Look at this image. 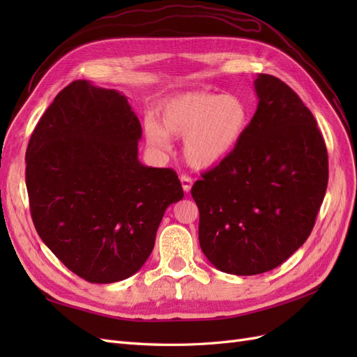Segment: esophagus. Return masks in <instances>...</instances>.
<instances>
[{"instance_id": "obj_1", "label": "esophagus", "mask_w": 357, "mask_h": 357, "mask_svg": "<svg viewBox=\"0 0 357 357\" xmlns=\"http://www.w3.org/2000/svg\"><path fill=\"white\" fill-rule=\"evenodd\" d=\"M180 181H181L183 190H185L186 193H188V192H190L192 185H193V180H192V177H189V176H186V174H181V176H180Z\"/></svg>"}]
</instances>
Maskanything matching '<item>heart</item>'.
Listing matches in <instances>:
<instances>
[{"label": "heart", "mask_w": 357, "mask_h": 357, "mask_svg": "<svg viewBox=\"0 0 357 357\" xmlns=\"http://www.w3.org/2000/svg\"><path fill=\"white\" fill-rule=\"evenodd\" d=\"M160 123L149 117L144 135L159 152L171 149V137H186L190 165L207 168L228 158L240 144L248 125V107L236 95L188 92L171 96L159 109Z\"/></svg>", "instance_id": "heart-1"}]
</instances>
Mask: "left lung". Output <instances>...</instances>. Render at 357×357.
I'll return each instance as SVG.
<instances>
[{
    "mask_svg": "<svg viewBox=\"0 0 357 357\" xmlns=\"http://www.w3.org/2000/svg\"><path fill=\"white\" fill-rule=\"evenodd\" d=\"M257 109L240 144L192 186L199 245L223 273L256 275L282 265L310 236L328 188V150L294 89L255 80Z\"/></svg>",
    "mask_w": 357,
    "mask_h": 357,
    "instance_id": "1",
    "label": "left lung"
}]
</instances>
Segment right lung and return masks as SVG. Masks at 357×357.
Wrapping results in <instances>:
<instances>
[{"instance_id":"right-lung-1","label":"right lung","mask_w":357,"mask_h":357,"mask_svg":"<svg viewBox=\"0 0 357 357\" xmlns=\"http://www.w3.org/2000/svg\"><path fill=\"white\" fill-rule=\"evenodd\" d=\"M139 138L126 96L86 80L56 95L29 138L32 222L53 255L89 283L135 274L167 207L185 195L174 169L138 160Z\"/></svg>"}]
</instances>
